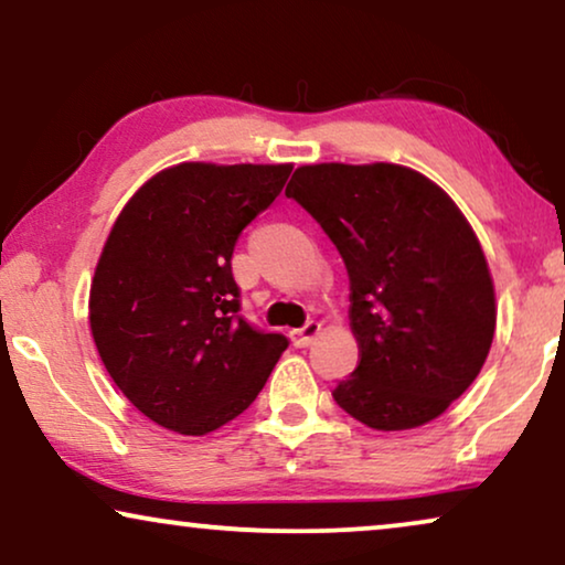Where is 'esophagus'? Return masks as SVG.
I'll use <instances>...</instances> for the list:
<instances>
[{
  "instance_id": "34e87169",
  "label": "esophagus",
  "mask_w": 565,
  "mask_h": 565,
  "mask_svg": "<svg viewBox=\"0 0 565 565\" xmlns=\"http://www.w3.org/2000/svg\"><path fill=\"white\" fill-rule=\"evenodd\" d=\"M320 330H322V324L317 322V320H309L305 328H299V330H291V343L297 345V348H307L309 343H312V340L320 335Z\"/></svg>"
}]
</instances>
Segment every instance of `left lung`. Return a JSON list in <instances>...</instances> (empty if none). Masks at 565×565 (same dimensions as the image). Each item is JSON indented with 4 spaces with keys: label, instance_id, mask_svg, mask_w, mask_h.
<instances>
[{
    "label": "left lung",
    "instance_id": "1",
    "mask_svg": "<svg viewBox=\"0 0 565 565\" xmlns=\"http://www.w3.org/2000/svg\"><path fill=\"white\" fill-rule=\"evenodd\" d=\"M286 196L312 214L351 276L361 363L332 388L373 430L430 423L479 376L497 307L471 225L440 186L394 163L301 166Z\"/></svg>",
    "mask_w": 565,
    "mask_h": 565
}]
</instances>
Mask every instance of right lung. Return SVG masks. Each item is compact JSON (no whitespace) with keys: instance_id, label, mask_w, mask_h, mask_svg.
<instances>
[{"instance_id":"right-lung-1","label":"right lung","mask_w":565,"mask_h":565,"mask_svg":"<svg viewBox=\"0 0 565 565\" xmlns=\"http://www.w3.org/2000/svg\"><path fill=\"white\" fill-rule=\"evenodd\" d=\"M291 166L181 163L142 184L117 217L94 271L89 324L120 392L156 425L206 435L256 399L281 332L241 315L237 237Z\"/></svg>"}]
</instances>
